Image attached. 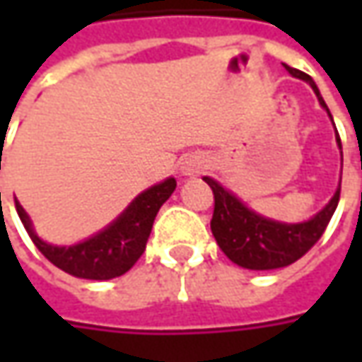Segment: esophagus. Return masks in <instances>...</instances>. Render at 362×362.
Returning a JSON list of instances; mask_svg holds the SVG:
<instances>
[{
  "label": "esophagus",
  "mask_w": 362,
  "mask_h": 362,
  "mask_svg": "<svg viewBox=\"0 0 362 362\" xmlns=\"http://www.w3.org/2000/svg\"><path fill=\"white\" fill-rule=\"evenodd\" d=\"M179 169H181V173L185 175V177H195V175H199L205 169V160L202 157H197V155H187L185 159L181 160Z\"/></svg>",
  "instance_id": "1"
}]
</instances>
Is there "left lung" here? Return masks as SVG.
<instances>
[{
  "label": "left lung",
  "mask_w": 362,
  "mask_h": 362,
  "mask_svg": "<svg viewBox=\"0 0 362 362\" xmlns=\"http://www.w3.org/2000/svg\"><path fill=\"white\" fill-rule=\"evenodd\" d=\"M284 68L288 70V74L300 78L313 86L318 103L332 120V115L328 110L327 103L322 100L320 90L314 84L313 78L286 64ZM337 143H339V148H342L339 132H337ZM203 181L211 187L214 199H216L211 231H214L217 245L233 264L247 270H276V268H286L300 259L320 240L341 199V183H339L330 202L308 221L282 223V221H276V219L252 211L242 199H238L231 191H228L221 183H217L216 179L203 177Z\"/></svg>",
  "instance_id": "obj_1"
}]
</instances>
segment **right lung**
Wrapping results in <instances>:
<instances>
[{"instance_id": "obj_1", "label": "right lung", "mask_w": 362, "mask_h": 362, "mask_svg": "<svg viewBox=\"0 0 362 362\" xmlns=\"http://www.w3.org/2000/svg\"><path fill=\"white\" fill-rule=\"evenodd\" d=\"M175 187L177 181L169 177L157 185L145 189L105 230L74 245H54L44 242L35 233L32 219L20 202H16V209L35 247L56 268L84 280H110L131 270L136 259L143 256L146 240L153 230V221L159 214L160 205L171 197Z\"/></svg>"}]
</instances>
